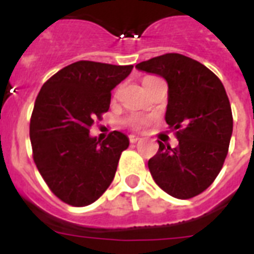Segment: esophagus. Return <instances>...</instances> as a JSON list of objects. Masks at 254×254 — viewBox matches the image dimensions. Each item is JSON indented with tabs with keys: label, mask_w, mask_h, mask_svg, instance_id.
I'll list each match as a JSON object with an SVG mask.
<instances>
[{
	"label": "esophagus",
	"mask_w": 254,
	"mask_h": 254,
	"mask_svg": "<svg viewBox=\"0 0 254 254\" xmlns=\"http://www.w3.org/2000/svg\"><path fill=\"white\" fill-rule=\"evenodd\" d=\"M129 141H130V143H137L141 141V138L137 135H129Z\"/></svg>",
	"instance_id": "esophagus-1"
}]
</instances>
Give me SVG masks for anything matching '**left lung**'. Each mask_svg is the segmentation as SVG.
I'll use <instances>...</instances> for the list:
<instances>
[{
  "mask_svg": "<svg viewBox=\"0 0 254 254\" xmlns=\"http://www.w3.org/2000/svg\"><path fill=\"white\" fill-rule=\"evenodd\" d=\"M135 68L166 79V119L178 146L158 141V153L147 166L154 182L169 195L190 199L207 190L228 154L233 119L224 85L205 65L181 54H165Z\"/></svg>",
  "mask_w": 254,
  "mask_h": 254,
  "instance_id": "1",
  "label": "left lung"
}]
</instances>
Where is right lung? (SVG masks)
Masks as SVG:
<instances>
[{
  "label": "right lung",
  "instance_id": "add662e5",
  "mask_svg": "<svg viewBox=\"0 0 254 254\" xmlns=\"http://www.w3.org/2000/svg\"><path fill=\"white\" fill-rule=\"evenodd\" d=\"M131 68L75 62L50 77L38 93L30 120L34 162L54 195L67 204H92L115 178L129 139L115 130L100 142L89 129L108 112L111 91Z\"/></svg>",
  "mask_w": 254,
  "mask_h": 254
}]
</instances>
